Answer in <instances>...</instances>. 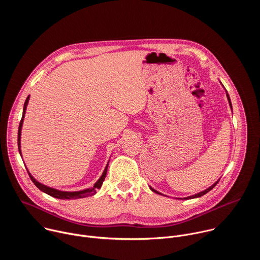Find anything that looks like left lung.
<instances>
[{"label":"left lung","mask_w":260,"mask_h":260,"mask_svg":"<svg viewBox=\"0 0 260 260\" xmlns=\"http://www.w3.org/2000/svg\"><path fill=\"white\" fill-rule=\"evenodd\" d=\"M221 83V82H220ZM221 85L223 86V84L221 83ZM224 87V86H223ZM224 89H225V87H224ZM225 92H226V96H228V100H229V103H230V106H231V109H232V111H233V106H232V102H231V98H230V95H229V93H228V91H226V89H225ZM220 180V179H219ZM219 180H217L213 185H211V186L209 187V188H207V189H205V190H203V191H201V192H199V193H197V194H193V196H190V197H187V198H184V199H178V200H191V199H197V198H201V197H203L204 194H206V193H208L210 190H212L215 186H216V184L218 183V181ZM150 187V189L153 191V192H155V193H157V194H160V196H164V194H161L160 192H158L157 190H155V189H153L151 186H149Z\"/></svg>","instance_id":"1"}]
</instances>
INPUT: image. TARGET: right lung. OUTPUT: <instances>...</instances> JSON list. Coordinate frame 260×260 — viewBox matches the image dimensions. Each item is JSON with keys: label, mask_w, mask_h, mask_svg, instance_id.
<instances>
[{"label": "right lung", "mask_w": 260, "mask_h": 260, "mask_svg": "<svg viewBox=\"0 0 260 260\" xmlns=\"http://www.w3.org/2000/svg\"><path fill=\"white\" fill-rule=\"evenodd\" d=\"M28 101H29V95L26 98L25 102H24V105H23V110H22V117H21V120H20V123H19V127H18V150H19V154L20 156L21 155V143H20V139H21V129H22V124H23V120H24V115H25V111H26V107H27V104H28ZM109 164V161H108ZM108 164L102 174V176L100 177V179L93 184V186L90 187V188H86V189H83V190H79V191H62V190H58V189H55V188H52V187H49V186H46V185L40 183L39 181H37L32 176L31 174L29 173V171L27 170L26 168V171L29 175V178L31 179L32 183L36 185L37 187H38L41 191L45 192L46 194L50 196V197H53V198H56V199H59V200H76V199H82V198H86L88 196H93L96 193V189H100L102 187V184L106 178V175H107V170H108Z\"/></svg>", "instance_id": "obj_1"}]
</instances>
